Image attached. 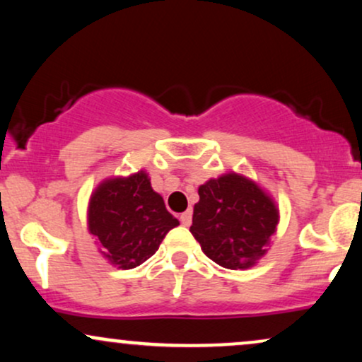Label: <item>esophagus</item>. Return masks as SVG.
Returning a JSON list of instances; mask_svg holds the SVG:
<instances>
[{"mask_svg": "<svg viewBox=\"0 0 362 362\" xmlns=\"http://www.w3.org/2000/svg\"><path fill=\"white\" fill-rule=\"evenodd\" d=\"M180 223L184 224V226H190V223H192V211H185V213H182Z\"/></svg>", "mask_w": 362, "mask_h": 362, "instance_id": "obj_1", "label": "esophagus"}]
</instances>
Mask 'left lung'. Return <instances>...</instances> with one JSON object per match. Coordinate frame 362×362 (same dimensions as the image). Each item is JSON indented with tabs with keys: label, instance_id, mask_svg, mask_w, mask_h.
<instances>
[{
	"label": "left lung",
	"instance_id": "8db88e82",
	"mask_svg": "<svg viewBox=\"0 0 362 362\" xmlns=\"http://www.w3.org/2000/svg\"><path fill=\"white\" fill-rule=\"evenodd\" d=\"M277 219L271 197L245 177L228 173L199 187L190 233L221 267L248 269L265 253Z\"/></svg>",
	"mask_w": 362,
	"mask_h": 362
}]
</instances>
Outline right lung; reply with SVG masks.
<instances>
[{"instance_id": "1", "label": "right lung", "mask_w": 362, "mask_h": 362, "mask_svg": "<svg viewBox=\"0 0 362 362\" xmlns=\"http://www.w3.org/2000/svg\"><path fill=\"white\" fill-rule=\"evenodd\" d=\"M178 226L146 173L112 178L90 199L88 228L102 253L119 269H134L155 255L161 240Z\"/></svg>"}]
</instances>
